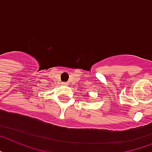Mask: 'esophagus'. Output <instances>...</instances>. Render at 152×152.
<instances>
[{
    "label": "esophagus",
    "instance_id": "esophagus-1",
    "mask_svg": "<svg viewBox=\"0 0 152 152\" xmlns=\"http://www.w3.org/2000/svg\"><path fill=\"white\" fill-rule=\"evenodd\" d=\"M62 85H67V82H62Z\"/></svg>",
    "mask_w": 152,
    "mask_h": 152
}]
</instances>
